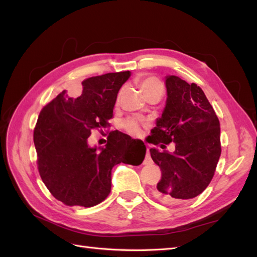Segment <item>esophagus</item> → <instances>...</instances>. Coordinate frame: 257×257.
I'll list each match as a JSON object with an SVG mask.
<instances>
[{
    "instance_id": "obj_1",
    "label": "esophagus",
    "mask_w": 257,
    "mask_h": 257,
    "mask_svg": "<svg viewBox=\"0 0 257 257\" xmlns=\"http://www.w3.org/2000/svg\"><path fill=\"white\" fill-rule=\"evenodd\" d=\"M152 157H150V154H149V149H147V154H146V157H145V160H144V164L145 165H148L152 163Z\"/></svg>"
}]
</instances>
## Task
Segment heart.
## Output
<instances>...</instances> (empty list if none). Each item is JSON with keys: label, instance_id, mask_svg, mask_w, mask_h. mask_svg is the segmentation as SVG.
<instances>
[{"label": "heart", "instance_id": "obj_1", "mask_svg": "<svg viewBox=\"0 0 257 257\" xmlns=\"http://www.w3.org/2000/svg\"><path fill=\"white\" fill-rule=\"evenodd\" d=\"M138 85L139 88L142 89V91L144 92L145 95L149 92L155 91V90H164L162 81H160L158 78L154 77V75L140 78L138 80ZM119 98H120V94L118 95L117 102L119 101ZM121 128L125 133L134 136V137H140V136L143 135L142 125H140L138 120H136L134 118H128L123 120L121 123Z\"/></svg>", "mask_w": 257, "mask_h": 257}]
</instances>
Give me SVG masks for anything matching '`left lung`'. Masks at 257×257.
I'll return each mask as SVG.
<instances>
[{"instance_id": "1", "label": "left lung", "mask_w": 257, "mask_h": 257, "mask_svg": "<svg viewBox=\"0 0 257 257\" xmlns=\"http://www.w3.org/2000/svg\"><path fill=\"white\" fill-rule=\"evenodd\" d=\"M166 88L167 102L148 143L162 148L175 143V152L150 148V156L162 170L154 194L164 203L178 204L202 194L212 182L222 153L220 128L199 85L169 75Z\"/></svg>"}]
</instances>
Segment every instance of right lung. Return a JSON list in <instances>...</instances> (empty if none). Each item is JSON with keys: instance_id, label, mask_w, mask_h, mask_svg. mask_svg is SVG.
<instances>
[{"instance_id": "right-lung-1", "label": "right lung", "mask_w": 257, "mask_h": 257, "mask_svg": "<svg viewBox=\"0 0 257 257\" xmlns=\"http://www.w3.org/2000/svg\"><path fill=\"white\" fill-rule=\"evenodd\" d=\"M129 77V71H121L88 78L80 97H69L63 90L40 112L33 132L39 174L64 205L100 204L111 190L114 165L143 163L145 144L122 133L110 132L101 150L88 145L92 130L109 125L119 89Z\"/></svg>"}]
</instances>
